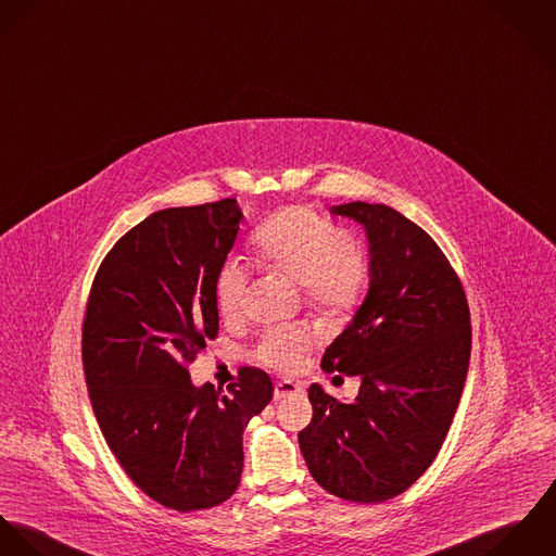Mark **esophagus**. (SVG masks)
Instances as JSON below:
<instances>
[{"instance_id":"34e87169","label":"esophagus","mask_w":556,"mask_h":556,"mask_svg":"<svg viewBox=\"0 0 556 556\" xmlns=\"http://www.w3.org/2000/svg\"><path fill=\"white\" fill-rule=\"evenodd\" d=\"M301 390V386L296 381H290V379H281L275 383V399H286L290 394H296Z\"/></svg>"}]
</instances>
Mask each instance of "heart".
<instances>
[{
    "instance_id": "heart-1",
    "label": "heart",
    "mask_w": 556,
    "mask_h": 556,
    "mask_svg": "<svg viewBox=\"0 0 556 556\" xmlns=\"http://www.w3.org/2000/svg\"><path fill=\"white\" fill-rule=\"evenodd\" d=\"M257 260L305 286L308 305L324 315H345L358 305L367 281V264L350 235L305 206H290L268 217L253 237ZM248 290V270L228 260L215 281L217 308L237 317ZM311 345L305 328H270L262 334L255 356L279 370H294Z\"/></svg>"
}]
</instances>
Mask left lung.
Masks as SVG:
<instances>
[{"instance_id":"1","label":"left lung","mask_w":556,"mask_h":556,"mask_svg":"<svg viewBox=\"0 0 556 556\" xmlns=\"http://www.w3.org/2000/svg\"><path fill=\"white\" fill-rule=\"evenodd\" d=\"M330 213L367 232L369 292L321 369L358 375L361 390L343 403L313 383L299 443L324 491L379 503L405 493L447 434L469 370V305L443 251L392 206L348 202Z\"/></svg>"}]
</instances>
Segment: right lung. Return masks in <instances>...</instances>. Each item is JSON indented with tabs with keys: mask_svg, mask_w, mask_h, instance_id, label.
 Here are the masks:
<instances>
[{
	"mask_svg": "<svg viewBox=\"0 0 556 556\" xmlns=\"http://www.w3.org/2000/svg\"><path fill=\"white\" fill-rule=\"evenodd\" d=\"M241 219L235 198L149 215L100 264L83 321L102 434L131 482L177 511L235 494L243 431L273 399L264 370L245 367L228 394L187 370L217 337L215 281Z\"/></svg>",
	"mask_w": 556,
	"mask_h": 556,
	"instance_id": "right-lung-1",
	"label": "right lung"
}]
</instances>
